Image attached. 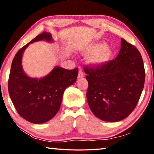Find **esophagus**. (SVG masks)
<instances>
[{"label": "esophagus", "instance_id": "esophagus-1", "mask_svg": "<svg viewBox=\"0 0 154 154\" xmlns=\"http://www.w3.org/2000/svg\"><path fill=\"white\" fill-rule=\"evenodd\" d=\"M83 77H84V73H83L82 69L79 68V73H78V78H82Z\"/></svg>", "mask_w": 154, "mask_h": 154}]
</instances>
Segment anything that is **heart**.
<instances>
[{"mask_svg": "<svg viewBox=\"0 0 154 154\" xmlns=\"http://www.w3.org/2000/svg\"><path fill=\"white\" fill-rule=\"evenodd\" d=\"M88 54L93 53L89 58V62L96 66L106 63L112 56L111 49L105 43H96L90 45L85 49Z\"/></svg>", "mask_w": 154, "mask_h": 154, "instance_id": "b5f03b06", "label": "heart"}]
</instances>
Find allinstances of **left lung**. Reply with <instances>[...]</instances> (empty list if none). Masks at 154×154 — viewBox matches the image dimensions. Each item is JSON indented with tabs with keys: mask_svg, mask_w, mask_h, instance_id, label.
Wrapping results in <instances>:
<instances>
[{
	"mask_svg": "<svg viewBox=\"0 0 154 154\" xmlns=\"http://www.w3.org/2000/svg\"><path fill=\"white\" fill-rule=\"evenodd\" d=\"M88 88V105L96 117L106 122L127 118L136 107L144 87L145 72L139 51L121 38V49L113 60L83 66Z\"/></svg>",
	"mask_w": 154,
	"mask_h": 154,
	"instance_id": "obj_1",
	"label": "left lung"
}]
</instances>
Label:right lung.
Returning <instances> with one entry per match:
<instances>
[{
  "mask_svg": "<svg viewBox=\"0 0 154 154\" xmlns=\"http://www.w3.org/2000/svg\"><path fill=\"white\" fill-rule=\"evenodd\" d=\"M42 40L51 41V34L42 32L17 52L8 80L10 98L18 114L33 124L44 123L56 116L65 89L76 82L79 71L78 68L68 70L56 66L42 79L28 77L22 67L23 52L30 44Z\"/></svg>",
  "mask_w": 154,
  "mask_h": 154,
  "instance_id": "right-lung-1",
  "label": "right lung"
}]
</instances>
